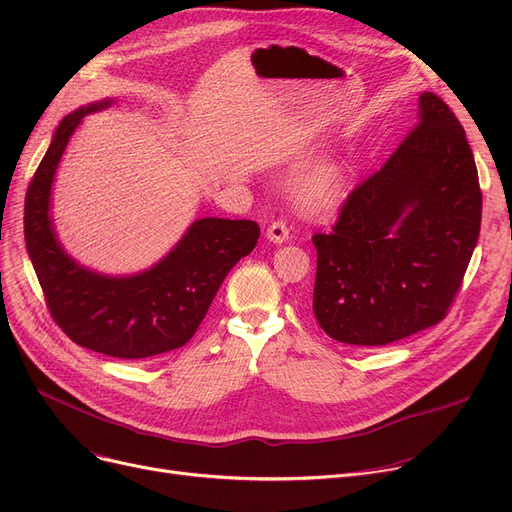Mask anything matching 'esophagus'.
Masks as SVG:
<instances>
[{
	"label": "esophagus",
	"instance_id": "obj_1",
	"mask_svg": "<svg viewBox=\"0 0 512 512\" xmlns=\"http://www.w3.org/2000/svg\"><path fill=\"white\" fill-rule=\"evenodd\" d=\"M265 236H267V240L276 242V245H282V242H286L288 236H290V228H288V224L284 220H276V222H272L270 226H267Z\"/></svg>",
	"mask_w": 512,
	"mask_h": 512
}]
</instances>
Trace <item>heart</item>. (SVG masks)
<instances>
[{
    "label": "heart",
    "instance_id": "1",
    "mask_svg": "<svg viewBox=\"0 0 512 512\" xmlns=\"http://www.w3.org/2000/svg\"><path fill=\"white\" fill-rule=\"evenodd\" d=\"M346 193V168L336 159L311 168L299 182V203L307 213L334 211Z\"/></svg>",
    "mask_w": 512,
    "mask_h": 512
}]
</instances>
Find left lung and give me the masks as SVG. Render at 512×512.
I'll return each mask as SVG.
<instances>
[{"instance_id": "left-lung-1", "label": "left lung", "mask_w": 512, "mask_h": 512, "mask_svg": "<svg viewBox=\"0 0 512 512\" xmlns=\"http://www.w3.org/2000/svg\"><path fill=\"white\" fill-rule=\"evenodd\" d=\"M481 188L465 130L434 93L386 164L313 234V313L344 344L382 346L446 317L479 238Z\"/></svg>"}]
</instances>
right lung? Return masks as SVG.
Returning a JSON list of instances; mask_svg holds the SVG:
<instances>
[{
  "label": "right lung",
  "mask_w": 512,
  "mask_h": 512,
  "mask_svg": "<svg viewBox=\"0 0 512 512\" xmlns=\"http://www.w3.org/2000/svg\"><path fill=\"white\" fill-rule=\"evenodd\" d=\"M112 103L80 107L60 122L26 191L24 240L47 309L72 342L107 357L147 359L193 338L228 272L255 249L259 226L197 220L164 259L134 276H101L78 265L53 232L51 184L76 126Z\"/></svg>",
  "instance_id": "right-lung-1"
}]
</instances>
